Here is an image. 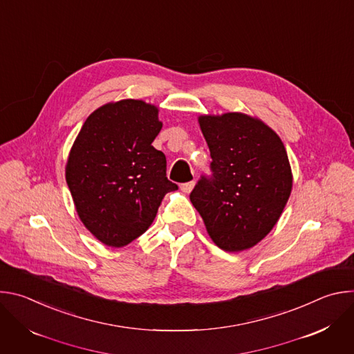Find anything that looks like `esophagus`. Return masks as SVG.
Instances as JSON below:
<instances>
[{
  "instance_id": "obj_1",
  "label": "esophagus",
  "mask_w": 354,
  "mask_h": 354,
  "mask_svg": "<svg viewBox=\"0 0 354 354\" xmlns=\"http://www.w3.org/2000/svg\"><path fill=\"white\" fill-rule=\"evenodd\" d=\"M193 187H194V182H193V180H192V182H186V183H182V185H180V189H182V192H185V193H190Z\"/></svg>"
}]
</instances>
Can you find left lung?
Instances as JSON below:
<instances>
[{
  "mask_svg": "<svg viewBox=\"0 0 354 354\" xmlns=\"http://www.w3.org/2000/svg\"><path fill=\"white\" fill-rule=\"evenodd\" d=\"M210 149L212 175H203L190 201L214 243L227 252L255 246L276 225L292 176L280 137L243 113L200 116Z\"/></svg>",
  "mask_w": 354,
  "mask_h": 354,
  "instance_id": "obj_1",
  "label": "left lung"
}]
</instances>
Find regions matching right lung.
<instances>
[{
    "mask_svg": "<svg viewBox=\"0 0 354 354\" xmlns=\"http://www.w3.org/2000/svg\"><path fill=\"white\" fill-rule=\"evenodd\" d=\"M161 127L156 106L124 99L89 115L74 141L67 185L81 221L108 246L144 234L164 196L178 189L164 153L151 145Z\"/></svg>",
    "mask_w": 354,
    "mask_h": 354,
    "instance_id": "add662e5",
    "label": "right lung"
}]
</instances>
